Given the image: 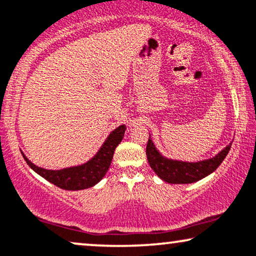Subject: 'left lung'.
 Here are the masks:
<instances>
[{"instance_id": "1", "label": "left lung", "mask_w": 256, "mask_h": 256, "mask_svg": "<svg viewBox=\"0 0 256 256\" xmlns=\"http://www.w3.org/2000/svg\"><path fill=\"white\" fill-rule=\"evenodd\" d=\"M230 148H232V143L224 148L214 158L204 160V161L182 162L163 158L156 150L152 140L149 137L146 143V158L152 170L166 182L192 184L202 180V178L208 176L212 172L216 170L220 163L224 161Z\"/></svg>"}]
</instances>
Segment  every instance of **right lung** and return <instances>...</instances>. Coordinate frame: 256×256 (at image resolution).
I'll return each mask as SVG.
<instances>
[{
	"mask_svg": "<svg viewBox=\"0 0 256 256\" xmlns=\"http://www.w3.org/2000/svg\"><path fill=\"white\" fill-rule=\"evenodd\" d=\"M125 130V125H122L116 128L114 131L110 132L108 138L104 140L96 155L92 160H89L88 162H86L84 164L78 166V167L64 168L60 170H50V169L40 168L38 166L33 164L24 154L22 156L27 164L36 173H38L40 176L44 178L48 182L56 184L60 188L68 190L89 188V187H93L94 184H96L107 173L110 162H112L116 148L124 138Z\"/></svg>",
	"mask_w": 256,
	"mask_h": 256,
	"instance_id": "obj_1",
	"label": "right lung"
}]
</instances>
